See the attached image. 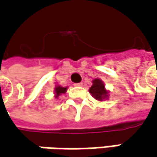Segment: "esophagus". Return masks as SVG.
Wrapping results in <instances>:
<instances>
[{
	"label": "esophagus",
	"instance_id": "obj_1",
	"mask_svg": "<svg viewBox=\"0 0 157 157\" xmlns=\"http://www.w3.org/2000/svg\"><path fill=\"white\" fill-rule=\"evenodd\" d=\"M75 86H82V82H79V83H75Z\"/></svg>",
	"mask_w": 157,
	"mask_h": 157
}]
</instances>
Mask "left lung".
Instances as JSON below:
<instances>
[{
    "label": "left lung",
    "instance_id": "8db88e82",
    "mask_svg": "<svg viewBox=\"0 0 157 157\" xmlns=\"http://www.w3.org/2000/svg\"><path fill=\"white\" fill-rule=\"evenodd\" d=\"M92 86L90 88V93L97 100L103 101L108 97V91L105 89V85L100 79H95L92 82Z\"/></svg>",
    "mask_w": 157,
    "mask_h": 157
}]
</instances>
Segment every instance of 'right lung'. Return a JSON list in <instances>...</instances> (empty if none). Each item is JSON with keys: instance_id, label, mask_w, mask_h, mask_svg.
Returning <instances> with one entry per match:
<instances>
[{"instance_id": "1", "label": "right lung", "mask_w": 157, "mask_h": 157, "mask_svg": "<svg viewBox=\"0 0 157 157\" xmlns=\"http://www.w3.org/2000/svg\"><path fill=\"white\" fill-rule=\"evenodd\" d=\"M67 90V88L61 87V86H57V87L55 88V97L58 98L59 95H61V94L66 93Z\"/></svg>"}]
</instances>
